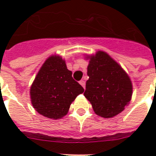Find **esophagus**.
<instances>
[{"label":"esophagus","instance_id":"obj_1","mask_svg":"<svg viewBox=\"0 0 156 156\" xmlns=\"http://www.w3.org/2000/svg\"><path fill=\"white\" fill-rule=\"evenodd\" d=\"M79 83H80L81 85H82V87L85 89V82H84L83 80H81L80 82H79Z\"/></svg>","mask_w":156,"mask_h":156}]
</instances>
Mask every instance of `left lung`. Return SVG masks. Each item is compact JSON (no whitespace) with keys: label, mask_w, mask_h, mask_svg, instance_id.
I'll return each mask as SVG.
<instances>
[{"label":"left lung","mask_w":156,"mask_h":156,"mask_svg":"<svg viewBox=\"0 0 156 156\" xmlns=\"http://www.w3.org/2000/svg\"><path fill=\"white\" fill-rule=\"evenodd\" d=\"M89 60L84 96L96 115L112 118L123 111L133 94L129 76L107 52L98 51L95 55H86Z\"/></svg>","instance_id":"obj_1"}]
</instances>
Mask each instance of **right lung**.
Listing matches in <instances>:
<instances>
[{"label":"right lung","instance_id":"right-lung-1","mask_svg":"<svg viewBox=\"0 0 156 156\" xmlns=\"http://www.w3.org/2000/svg\"><path fill=\"white\" fill-rule=\"evenodd\" d=\"M83 91V87L72 78L66 61L59 55H52L30 86V101L42 116L57 120L68 113L70 104Z\"/></svg>","mask_w":156,"mask_h":156}]
</instances>
